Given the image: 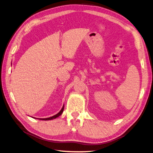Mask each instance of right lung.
Wrapping results in <instances>:
<instances>
[{
    "instance_id": "1",
    "label": "right lung",
    "mask_w": 153,
    "mask_h": 153,
    "mask_svg": "<svg viewBox=\"0 0 153 153\" xmlns=\"http://www.w3.org/2000/svg\"><path fill=\"white\" fill-rule=\"evenodd\" d=\"M64 106H63V107H62V109L60 110V112H59V113H57L56 114L54 115V116H53V117H49V118H38V119L41 120H53V119H55V118H57V117H59L60 116V115H61L62 113V112H63V111H64Z\"/></svg>"
}]
</instances>
